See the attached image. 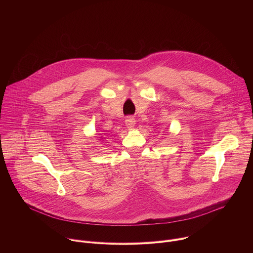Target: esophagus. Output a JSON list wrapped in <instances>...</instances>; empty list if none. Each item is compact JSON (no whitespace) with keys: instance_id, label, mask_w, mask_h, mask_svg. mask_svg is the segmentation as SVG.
Masks as SVG:
<instances>
[{"instance_id":"obj_1","label":"esophagus","mask_w":253,"mask_h":253,"mask_svg":"<svg viewBox=\"0 0 253 253\" xmlns=\"http://www.w3.org/2000/svg\"><path fill=\"white\" fill-rule=\"evenodd\" d=\"M125 124H126V126H127V128H128L129 130H132V129L135 127L136 120H135L134 117L128 116V117L126 118V120H125Z\"/></svg>"}]
</instances>
